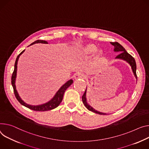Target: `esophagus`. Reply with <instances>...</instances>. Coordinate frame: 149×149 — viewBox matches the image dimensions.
I'll use <instances>...</instances> for the list:
<instances>
[{"label":"esophagus","instance_id":"esophagus-1","mask_svg":"<svg viewBox=\"0 0 149 149\" xmlns=\"http://www.w3.org/2000/svg\"><path fill=\"white\" fill-rule=\"evenodd\" d=\"M74 78L77 79H79V78H85V76L84 75L81 73V72H77L76 74H75L74 75Z\"/></svg>","mask_w":149,"mask_h":149}]
</instances>
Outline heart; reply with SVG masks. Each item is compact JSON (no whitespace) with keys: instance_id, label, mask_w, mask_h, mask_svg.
I'll return each instance as SVG.
<instances>
[{"instance_id":"obj_1","label":"heart","mask_w":149,"mask_h":149,"mask_svg":"<svg viewBox=\"0 0 149 149\" xmlns=\"http://www.w3.org/2000/svg\"><path fill=\"white\" fill-rule=\"evenodd\" d=\"M97 50V47L93 44H90L87 45L81 48H80L78 50V55L84 56H91L95 53ZM103 55V52L102 50H98L96 53V59H99Z\"/></svg>"}]
</instances>
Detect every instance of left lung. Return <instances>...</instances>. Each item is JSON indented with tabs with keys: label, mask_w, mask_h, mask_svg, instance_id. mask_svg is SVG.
<instances>
[{
	"label": "left lung",
	"mask_w": 149,
	"mask_h": 149,
	"mask_svg": "<svg viewBox=\"0 0 149 149\" xmlns=\"http://www.w3.org/2000/svg\"><path fill=\"white\" fill-rule=\"evenodd\" d=\"M111 43L114 46L113 50L115 52H120V53L115 58V59H121V60H123V61L127 62L131 66V70L134 74V75L135 78H136L137 79V74H136V67L137 66H136V61H135L134 58L132 56H131L128 52H127V51L125 50V49L124 48L123 46H122L118 42H111ZM86 93H87V88L86 89V91L83 94V96H82V100H83V104L86 107L87 109L93 112H94V113H97V114L106 115L107 113L100 112L99 111L95 110L93 107H91L89 104H88V103L87 102Z\"/></svg>",
	"instance_id": "obj_1"
}]
</instances>
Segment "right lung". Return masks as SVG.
<instances>
[{
  "label": "right lung",
  "instance_id": "1",
  "mask_svg": "<svg viewBox=\"0 0 149 149\" xmlns=\"http://www.w3.org/2000/svg\"><path fill=\"white\" fill-rule=\"evenodd\" d=\"M36 43H43V44H48V43L45 41V40H36L34 42L31 43L30 46L33 45ZM25 50H24L19 55L17 56L15 63V66H14V71L13 72L12 75V78H11V83H12V86L13 88V91H14L15 96L18 100V101L23 106H25L26 107H28L29 109L35 111H50L52 109H55V108L57 107L61 102L62 101L63 99V96L65 90L68 88L72 83H73V80L72 79H70L66 81L63 86H61V87L58 90V91L56 93L55 95L53 96V97L49 100V102L42 104H39V105H32V104H29L26 103L22 99L21 97L19 96V94L16 88V85H15V81H16V78H17V65H18V61L19 59V56L22 55V54L24 52Z\"/></svg>",
  "mask_w": 149,
  "mask_h": 149
}]
</instances>
